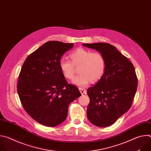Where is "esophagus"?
Here are the masks:
<instances>
[{
  "mask_svg": "<svg viewBox=\"0 0 151 151\" xmlns=\"http://www.w3.org/2000/svg\"><path fill=\"white\" fill-rule=\"evenodd\" d=\"M79 91L81 92V93L82 94H84L86 93V90L84 89V88H79Z\"/></svg>",
  "mask_w": 151,
  "mask_h": 151,
  "instance_id": "1",
  "label": "esophagus"
}]
</instances>
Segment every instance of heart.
Wrapping results in <instances>:
<instances>
[{
	"label": "heart",
	"mask_w": 151,
	"mask_h": 151,
	"mask_svg": "<svg viewBox=\"0 0 151 151\" xmlns=\"http://www.w3.org/2000/svg\"><path fill=\"white\" fill-rule=\"evenodd\" d=\"M72 62L66 58H61L59 68L63 76L71 79L74 75V66L81 65L79 75L72 80V83L78 87H85L92 81L97 82L103 76L106 69V61L102 54L91 52L90 50L79 48L70 54Z\"/></svg>",
	"instance_id": "obj_1"
}]
</instances>
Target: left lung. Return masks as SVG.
Listing matches in <instances>:
<instances>
[{"instance_id": "1", "label": "left lung", "mask_w": 151, "mask_h": 151, "mask_svg": "<svg viewBox=\"0 0 151 151\" xmlns=\"http://www.w3.org/2000/svg\"><path fill=\"white\" fill-rule=\"evenodd\" d=\"M82 45L97 50L106 61L103 76L87 90L90 99L87 111L88 119L99 127L109 126L132 106L137 87L134 66L109 44L99 42Z\"/></svg>"}]
</instances>
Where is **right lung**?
<instances>
[{"mask_svg": "<svg viewBox=\"0 0 151 151\" xmlns=\"http://www.w3.org/2000/svg\"><path fill=\"white\" fill-rule=\"evenodd\" d=\"M73 44L48 41L30 54L18 77L17 92L27 113L48 127L62 123L70 103L81 96L61 72L59 62Z\"/></svg>", "mask_w": 151, "mask_h": 151, "instance_id": "obj_1", "label": "right lung"}]
</instances>
